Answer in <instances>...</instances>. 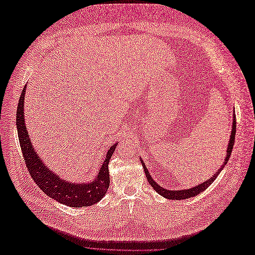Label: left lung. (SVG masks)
I'll list each match as a JSON object with an SVG mask.
<instances>
[{
	"label": "left lung",
	"instance_id": "1",
	"mask_svg": "<svg viewBox=\"0 0 255 255\" xmlns=\"http://www.w3.org/2000/svg\"><path fill=\"white\" fill-rule=\"evenodd\" d=\"M235 133H236V119H235V112H234V114H233V121H232V130H231L230 140H229V143H228L227 155L225 157V161H223V164L220 167V169H218V171L216 172L211 177V179H208L207 181H205V182H203L201 184H198V185H196V186L191 187V188H188V189H180V190H169V189H166L164 187L159 186V185L153 180L152 175L149 173V170H148V169H146V166L144 165L142 158L140 157V161H141L142 167H143V170H144V173H145V176H146V180H148L149 184L154 188V190L157 192V194H159L160 196H163L164 198L169 199V200H186V199H189L191 197H195V196L199 195L200 192H202L203 190H205L208 186H210V185L216 180V177L219 175V173L221 172L222 169L225 168V166L227 165V163H228L229 159H230V156H231V152H232L233 145H234Z\"/></svg>",
	"mask_w": 255,
	"mask_h": 255
}]
</instances>
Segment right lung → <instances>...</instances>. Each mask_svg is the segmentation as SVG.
Masks as SVG:
<instances>
[{
  "instance_id": "right-lung-1",
  "label": "right lung",
  "mask_w": 255,
  "mask_h": 255,
  "mask_svg": "<svg viewBox=\"0 0 255 255\" xmlns=\"http://www.w3.org/2000/svg\"><path fill=\"white\" fill-rule=\"evenodd\" d=\"M26 85L22 89L17 110V130L26 167L30 176L39 188L50 198L70 207L91 206L105 196L110 186L109 163L118 142L114 143L106 153L105 159L95 179L87 183H71L61 179L45 165L30 141L24 118V98Z\"/></svg>"
}]
</instances>
